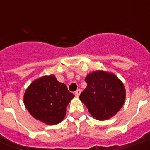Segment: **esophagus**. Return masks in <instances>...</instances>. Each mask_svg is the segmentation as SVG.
Listing matches in <instances>:
<instances>
[{
	"instance_id": "1",
	"label": "esophagus",
	"mask_w": 150,
	"mask_h": 150,
	"mask_svg": "<svg viewBox=\"0 0 150 150\" xmlns=\"http://www.w3.org/2000/svg\"><path fill=\"white\" fill-rule=\"evenodd\" d=\"M80 93H81V89H77V90H76L75 93V96H76V97H79L80 95Z\"/></svg>"
}]
</instances>
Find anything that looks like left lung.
<instances>
[{
    "label": "left lung",
    "mask_w": 150,
    "mask_h": 150,
    "mask_svg": "<svg viewBox=\"0 0 150 150\" xmlns=\"http://www.w3.org/2000/svg\"><path fill=\"white\" fill-rule=\"evenodd\" d=\"M87 87L79 98L97 120H107L123 106L125 90L122 82L111 73L95 71L86 78Z\"/></svg>",
    "instance_id": "1"
}]
</instances>
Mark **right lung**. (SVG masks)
<instances>
[{"label":"right lung","instance_id":"1","mask_svg":"<svg viewBox=\"0 0 150 150\" xmlns=\"http://www.w3.org/2000/svg\"><path fill=\"white\" fill-rule=\"evenodd\" d=\"M73 97L65 84L50 75L33 82L25 93L24 103L35 118L47 125H57L64 119L66 107Z\"/></svg>","mask_w":150,"mask_h":150}]
</instances>
